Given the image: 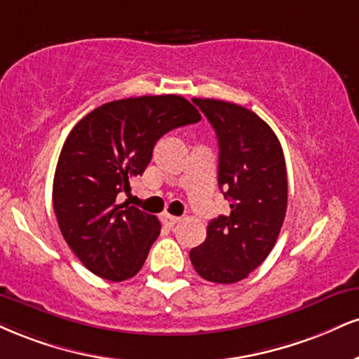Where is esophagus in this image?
Segmentation results:
<instances>
[{
	"instance_id": "esophagus-1",
	"label": "esophagus",
	"mask_w": 359,
	"mask_h": 359,
	"mask_svg": "<svg viewBox=\"0 0 359 359\" xmlns=\"http://www.w3.org/2000/svg\"><path fill=\"white\" fill-rule=\"evenodd\" d=\"M162 221L167 224V226L174 227L177 222H180V217H175V215H170V214H163L162 215Z\"/></svg>"
}]
</instances>
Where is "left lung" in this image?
<instances>
[{
  "mask_svg": "<svg viewBox=\"0 0 359 359\" xmlns=\"http://www.w3.org/2000/svg\"><path fill=\"white\" fill-rule=\"evenodd\" d=\"M192 102L217 133V180L231 212L209 222L191 261L201 278L232 284L261 266L278 241L287 209L286 162L273 128L254 111L212 98Z\"/></svg>",
  "mask_w": 359,
  "mask_h": 359,
  "instance_id": "1",
  "label": "left lung"
}]
</instances>
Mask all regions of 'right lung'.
I'll use <instances>...</instances> for the list:
<instances>
[{
  "instance_id": "right-lung-1",
  "label": "right lung",
  "mask_w": 359,
  "mask_h": 359,
  "mask_svg": "<svg viewBox=\"0 0 359 359\" xmlns=\"http://www.w3.org/2000/svg\"><path fill=\"white\" fill-rule=\"evenodd\" d=\"M201 118L184 97L145 95L105 103L73 127L56 163L53 209L67 244L98 278L118 283L142 269L161 222L116 196L144 174L158 138Z\"/></svg>"
}]
</instances>
